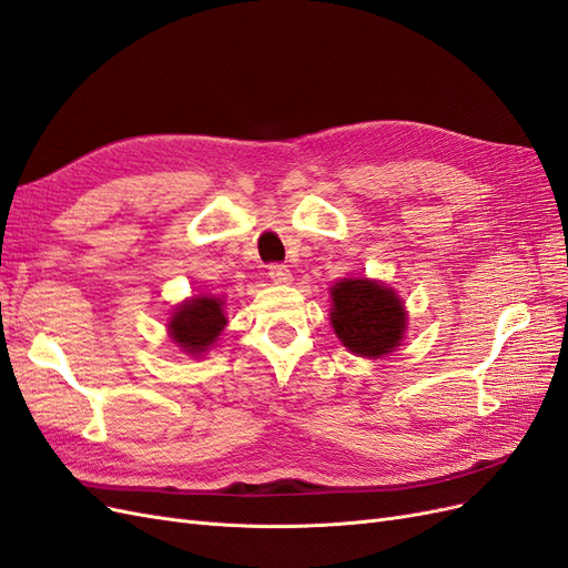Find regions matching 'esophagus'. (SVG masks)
Segmentation results:
<instances>
[{"label":"esophagus","mask_w":568,"mask_h":568,"mask_svg":"<svg viewBox=\"0 0 568 568\" xmlns=\"http://www.w3.org/2000/svg\"><path fill=\"white\" fill-rule=\"evenodd\" d=\"M267 274H270V280L277 282V284L291 282V270H288V265H284V263H272V265L267 267Z\"/></svg>","instance_id":"34e87169"}]
</instances>
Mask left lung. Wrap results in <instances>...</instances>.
<instances>
[{"instance_id":"8db88e82","label":"left lung","mask_w":568,"mask_h":568,"mask_svg":"<svg viewBox=\"0 0 568 568\" xmlns=\"http://www.w3.org/2000/svg\"><path fill=\"white\" fill-rule=\"evenodd\" d=\"M332 326L343 346L363 357H379L398 346L405 307L384 284L343 280L332 288Z\"/></svg>"}]
</instances>
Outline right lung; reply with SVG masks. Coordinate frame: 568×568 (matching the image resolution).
Returning <instances> with one entry per match:
<instances>
[{"label":"right lung","instance_id":"1","mask_svg":"<svg viewBox=\"0 0 568 568\" xmlns=\"http://www.w3.org/2000/svg\"><path fill=\"white\" fill-rule=\"evenodd\" d=\"M225 315L217 298H192L178 307V313L170 320L173 338L186 353H203L225 329Z\"/></svg>","mask_w":568,"mask_h":568}]
</instances>
